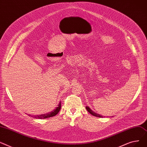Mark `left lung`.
Here are the masks:
<instances>
[{
	"label": "left lung",
	"instance_id": "1",
	"mask_svg": "<svg viewBox=\"0 0 147 147\" xmlns=\"http://www.w3.org/2000/svg\"><path fill=\"white\" fill-rule=\"evenodd\" d=\"M85 108H86V109H87V110L89 112V113H90V114H91L92 116H96V117H102V116H101V115H99V114L96 113L95 111H93L89 107L86 106Z\"/></svg>",
	"mask_w": 147,
	"mask_h": 147
}]
</instances>
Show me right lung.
Returning <instances> with one entry per match:
<instances>
[{"label":"right lung","instance_id":"add662e5","mask_svg":"<svg viewBox=\"0 0 147 147\" xmlns=\"http://www.w3.org/2000/svg\"><path fill=\"white\" fill-rule=\"evenodd\" d=\"M60 109H61V102H59V104L58 105L57 107L53 111L49 112V113H46V114L37 115L36 116H34V118L38 119H46V118L55 116V115H56L59 113V111H60Z\"/></svg>","mask_w":147,"mask_h":147}]
</instances>
